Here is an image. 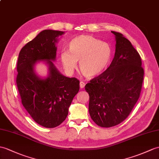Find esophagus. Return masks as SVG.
Segmentation results:
<instances>
[{
	"instance_id": "obj_1",
	"label": "esophagus",
	"mask_w": 159,
	"mask_h": 159,
	"mask_svg": "<svg viewBox=\"0 0 159 159\" xmlns=\"http://www.w3.org/2000/svg\"><path fill=\"white\" fill-rule=\"evenodd\" d=\"M84 86H85V83H84V82H83V81H80V89L84 88Z\"/></svg>"
}]
</instances>
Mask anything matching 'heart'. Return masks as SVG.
<instances>
[{
  "label": "heart",
  "instance_id": "obj_1",
  "mask_svg": "<svg viewBox=\"0 0 159 159\" xmlns=\"http://www.w3.org/2000/svg\"><path fill=\"white\" fill-rule=\"evenodd\" d=\"M68 50L63 49L60 57L64 68L71 71L79 61V68L84 75L94 77L108 68L112 57L108 43L102 42L93 36L80 35L69 42Z\"/></svg>",
  "mask_w": 159,
  "mask_h": 159
}]
</instances>
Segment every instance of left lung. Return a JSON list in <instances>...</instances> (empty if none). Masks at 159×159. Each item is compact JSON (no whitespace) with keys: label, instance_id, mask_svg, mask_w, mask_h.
<instances>
[{"label":"left lung","instance_id":"1","mask_svg":"<svg viewBox=\"0 0 159 159\" xmlns=\"http://www.w3.org/2000/svg\"><path fill=\"white\" fill-rule=\"evenodd\" d=\"M112 33L116 49L111 64L84 87L90 116L102 127L115 126L129 115L139 98L144 74L140 55L129 40L119 32Z\"/></svg>","mask_w":159,"mask_h":159}]
</instances>
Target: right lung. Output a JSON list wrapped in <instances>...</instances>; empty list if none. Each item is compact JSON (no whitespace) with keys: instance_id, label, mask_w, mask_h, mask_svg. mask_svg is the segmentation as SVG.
Returning <instances> with one entry per match:
<instances>
[{"instance_id":"obj_1","label":"right lung","mask_w":159,"mask_h":159,"mask_svg":"<svg viewBox=\"0 0 159 159\" xmlns=\"http://www.w3.org/2000/svg\"><path fill=\"white\" fill-rule=\"evenodd\" d=\"M62 31L45 30L21 49L18 57L16 83L21 103L36 123L46 128L57 127L65 120L80 81L59 72L52 61L56 58L58 36ZM46 61L49 75L42 79L36 75L34 65Z\"/></svg>"}]
</instances>
